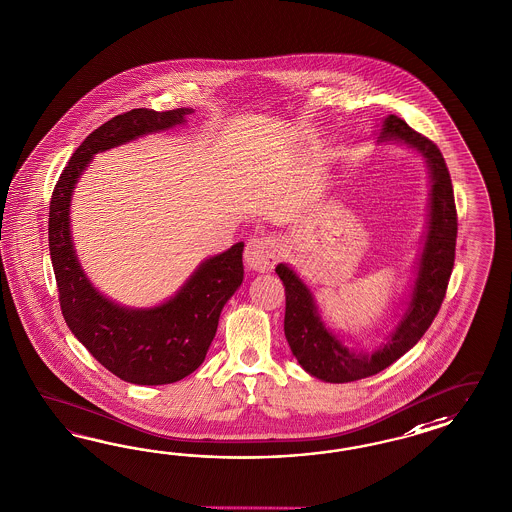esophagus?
I'll list each match as a JSON object with an SVG mask.
<instances>
[{"mask_svg":"<svg viewBox=\"0 0 512 512\" xmlns=\"http://www.w3.org/2000/svg\"><path fill=\"white\" fill-rule=\"evenodd\" d=\"M278 260L277 243L273 237H252L245 247V263L252 271H269Z\"/></svg>","mask_w":512,"mask_h":512,"instance_id":"34e87169","label":"esophagus"}]
</instances>
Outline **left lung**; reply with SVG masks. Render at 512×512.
I'll return each instance as SVG.
<instances>
[{
    "label": "left lung",
    "instance_id": "1",
    "mask_svg": "<svg viewBox=\"0 0 512 512\" xmlns=\"http://www.w3.org/2000/svg\"><path fill=\"white\" fill-rule=\"evenodd\" d=\"M380 140H400L409 147H415L428 162L432 179L428 234L415 288L408 312L391 333L387 344L372 355L353 353L342 346V342L323 327L314 299L301 278L284 263H278L275 269L286 292L284 335L293 355L310 376L329 383H346L374 376L411 350L438 316L453 273L458 217L453 183L441 151L432 140L413 131L404 119L393 114L385 117Z\"/></svg>",
    "mask_w": 512,
    "mask_h": 512
}]
</instances>
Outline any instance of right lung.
I'll list each match as a JSON object with an SVG mask.
<instances>
[{
    "mask_svg": "<svg viewBox=\"0 0 512 512\" xmlns=\"http://www.w3.org/2000/svg\"><path fill=\"white\" fill-rule=\"evenodd\" d=\"M189 108L157 112L134 108L106 121L74 151L50 200L48 247L59 307L73 335L117 378L136 385L183 380L204 363L220 310L243 282V243L205 260L187 284L161 307L123 308L97 292L74 254L69 205L74 185L99 151L185 121Z\"/></svg>",
    "mask_w": 512,
    "mask_h": 512,
    "instance_id": "1",
    "label": "right lung"
}]
</instances>
